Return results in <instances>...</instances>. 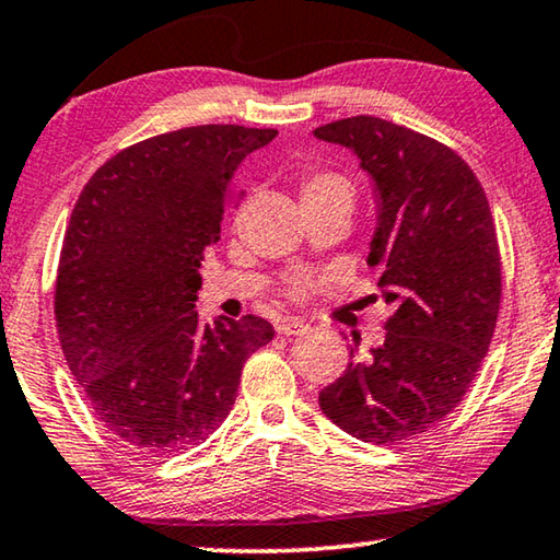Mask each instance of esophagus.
Here are the masks:
<instances>
[{"label":"esophagus","instance_id":"obj_1","mask_svg":"<svg viewBox=\"0 0 560 560\" xmlns=\"http://www.w3.org/2000/svg\"><path fill=\"white\" fill-rule=\"evenodd\" d=\"M278 331L280 335H305L310 331V325L305 319H298V317H282L278 319Z\"/></svg>","mask_w":560,"mask_h":560}]
</instances>
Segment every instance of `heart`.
<instances>
[{
    "mask_svg": "<svg viewBox=\"0 0 560 560\" xmlns=\"http://www.w3.org/2000/svg\"><path fill=\"white\" fill-rule=\"evenodd\" d=\"M354 199V186L347 179L345 174L337 172H317L310 174L305 182H302V206L307 203H345L351 206ZM300 290H310V280L298 282Z\"/></svg>",
    "mask_w": 560,
    "mask_h": 560,
    "instance_id": "obj_1",
    "label": "heart"
}]
</instances>
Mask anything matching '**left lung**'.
<instances>
[{
  "label": "left lung",
  "mask_w": 560,
  "mask_h": 560,
  "mask_svg": "<svg viewBox=\"0 0 560 560\" xmlns=\"http://www.w3.org/2000/svg\"><path fill=\"white\" fill-rule=\"evenodd\" d=\"M371 179V268L394 315L384 345L319 390L331 423L371 445H394L440 423L472 384L497 327L502 262L485 189L445 144L359 115L317 127Z\"/></svg>",
  "instance_id": "obj_1"
}]
</instances>
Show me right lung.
Returning a JSON list of instances; mask_svg holds the SVG:
<instances>
[{"mask_svg":"<svg viewBox=\"0 0 560 560\" xmlns=\"http://www.w3.org/2000/svg\"><path fill=\"white\" fill-rule=\"evenodd\" d=\"M278 130L201 125L117 152L85 184L56 280L66 364L110 433L147 455L209 438L270 322H201L206 248L221 241L235 176Z\"/></svg>","mask_w":560,"mask_h":560,"instance_id":"obj_1","label":"right lung"}]
</instances>
